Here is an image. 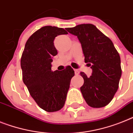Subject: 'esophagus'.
I'll return each mask as SVG.
<instances>
[{
    "label": "esophagus",
    "instance_id": "esophagus-1",
    "mask_svg": "<svg viewBox=\"0 0 133 133\" xmlns=\"http://www.w3.org/2000/svg\"><path fill=\"white\" fill-rule=\"evenodd\" d=\"M74 73L76 75H78L79 74V71L78 70H74Z\"/></svg>",
    "mask_w": 133,
    "mask_h": 133
}]
</instances>
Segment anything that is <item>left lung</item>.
Segmentation results:
<instances>
[{"label": "left lung", "mask_w": 133, "mask_h": 133, "mask_svg": "<svg viewBox=\"0 0 133 133\" xmlns=\"http://www.w3.org/2000/svg\"><path fill=\"white\" fill-rule=\"evenodd\" d=\"M76 36L82 45L85 63H89L92 75L87 77L84 72L80 87L84 99L90 107L106 106L118 91L122 75L120 57L112 41L95 25L87 23L66 28Z\"/></svg>", "instance_id": "left-lung-1"}]
</instances>
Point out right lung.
<instances>
[{
    "label": "right lung",
    "instance_id": "add662e5",
    "mask_svg": "<svg viewBox=\"0 0 133 133\" xmlns=\"http://www.w3.org/2000/svg\"><path fill=\"white\" fill-rule=\"evenodd\" d=\"M63 28L44 26L29 38L21 58L23 83L39 107L48 112L64 106L74 71L68 65L63 70H51L52 57L57 54L54 46L57 36L67 34Z\"/></svg>",
    "mask_w": 133,
    "mask_h": 133
}]
</instances>
